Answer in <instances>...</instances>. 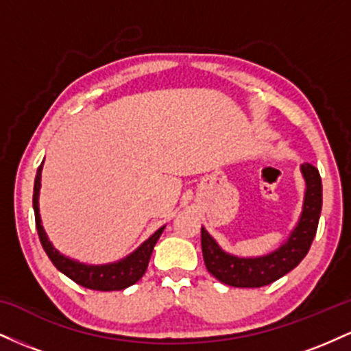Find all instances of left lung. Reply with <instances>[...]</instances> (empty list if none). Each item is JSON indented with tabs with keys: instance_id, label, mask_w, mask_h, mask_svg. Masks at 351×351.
Listing matches in <instances>:
<instances>
[{
	"instance_id": "obj_1",
	"label": "left lung",
	"mask_w": 351,
	"mask_h": 351,
	"mask_svg": "<svg viewBox=\"0 0 351 351\" xmlns=\"http://www.w3.org/2000/svg\"><path fill=\"white\" fill-rule=\"evenodd\" d=\"M300 171L305 180L302 213L291 234L276 251L257 257L236 256L224 251L206 228H201L203 259L213 277L232 287H263L291 272L307 256L320 219L322 180L310 163L302 165Z\"/></svg>"
}]
</instances>
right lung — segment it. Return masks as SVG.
Instances as JSON below:
<instances>
[{
	"label": "right lung",
	"mask_w": 351,
	"mask_h": 351,
	"mask_svg": "<svg viewBox=\"0 0 351 351\" xmlns=\"http://www.w3.org/2000/svg\"><path fill=\"white\" fill-rule=\"evenodd\" d=\"M43 165L38 168L34 180V195H33V208H34V216H36V228H38L39 239L49 256L51 263L58 267L64 276L69 277L71 280H74L75 284L82 285L86 289H92V291H123V289L130 287L135 282H138L143 277L145 271H147L148 263H150V256L155 247L156 241L162 236L165 226H162L158 231H155L148 237L147 241H143L134 252H130L128 256H125L123 259L115 261V263H107V264H86L79 263V261L71 259V257L64 256L62 252H59L58 249L52 245V243L47 237L46 231L43 228L41 215H39V191H41V173H43Z\"/></svg>",
	"instance_id": "obj_1"
}]
</instances>
